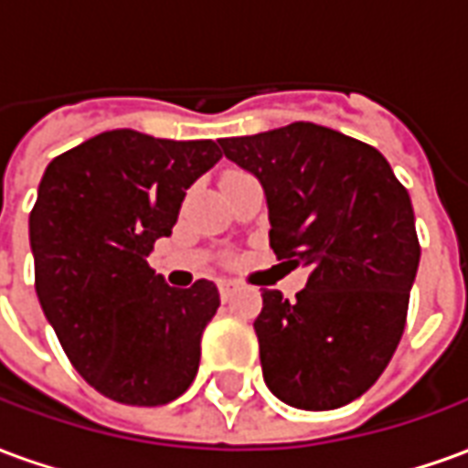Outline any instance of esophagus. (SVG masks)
Listing matches in <instances>:
<instances>
[{
    "mask_svg": "<svg viewBox=\"0 0 468 468\" xmlns=\"http://www.w3.org/2000/svg\"><path fill=\"white\" fill-rule=\"evenodd\" d=\"M218 291L223 295V301H230L235 291H238V283L230 281V278H220V281H218Z\"/></svg>",
    "mask_w": 468,
    "mask_h": 468,
    "instance_id": "obj_1",
    "label": "esophagus"
}]
</instances>
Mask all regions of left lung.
<instances>
[{"label":"left lung","instance_id":"1","mask_svg":"<svg viewBox=\"0 0 468 468\" xmlns=\"http://www.w3.org/2000/svg\"><path fill=\"white\" fill-rule=\"evenodd\" d=\"M263 185L271 248L311 275L295 301L263 291L255 318L265 386L328 411L378 381L401 341L419 271L411 197L376 147L314 122L223 137Z\"/></svg>","mask_w":468,"mask_h":468}]
</instances>
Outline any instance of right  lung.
<instances>
[{
	"mask_svg": "<svg viewBox=\"0 0 468 468\" xmlns=\"http://www.w3.org/2000/svg\"><path fill=\"white\" fill-rule=\"evenodd\" d=\"M220 157L213 140L110 130L42 175L29 213L37 298L77 373L112 401L163 406L197 373L220 293L205 278L170 288L147 255Z\"/></svg>",
	"mask_w": 468,
	"mask_h": 468,
	"instance_id": "add662e5",
	"label": "right lung"
}]
</instances>
